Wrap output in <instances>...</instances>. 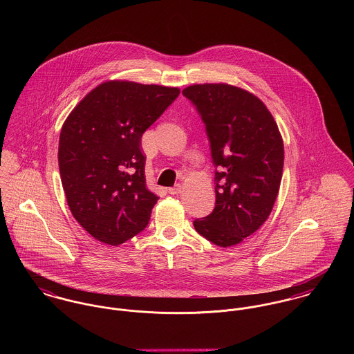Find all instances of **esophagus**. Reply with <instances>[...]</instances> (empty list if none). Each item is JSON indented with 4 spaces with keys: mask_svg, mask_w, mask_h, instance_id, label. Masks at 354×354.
<instances>
[{
    "mask_svg": "<svg viewBox=\"0 0 354 354\" xmlns=\"http://www.w3.org/2000/svg\"><path fill=\"white\" fill-rule=\"evenodd\" d=\"M181 189H183L181 184H177V185H174V187L169 188V189H167V192H169V195H177V194H180V192H181Z\"/></svg>",
    "mask_w": 354,
    "mask_h": 354,
    "instance_id": "34e87169",
    "label": "esophagus"
}]
</instances>
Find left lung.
<instances>
[{
    "label": "left lung",
    "instance_id": "left-lung-1",
    "mask_svg": "<svg viewBox=\"0 0 354 354\" xmlns=\"http://www.w3.org/2000/svg\"><path fill=\"white\" fill-rule=\"evenodd\" d=\"M183 95L205 125L215 166L214 211L194 221L218 247H233L268 218L283 170V142L271 113L253 94L229 84H195Z\"/></svg>",
    "mask_w": 354,
    "mask_h": 354
}]
</instances>
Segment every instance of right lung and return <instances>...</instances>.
I'll return each instance as SVG.
<instances>
[{"instance_id": "1", "label": "right lung", "mask_w": 354, "mask_h": 354, "mask_svg": "<svg viewBox=\"0 0 354 354\" xmlns=\"http://www.w3.org/2000/svg\"><path fill=\"white\" fill-rule=\"evenodd\" d=\"M180 90L106 82L72 110L58 145V166L75 219L97 240L120 245L143 232L158 201L146 188L142 136Z\"/></svg>"}]
</instances>
